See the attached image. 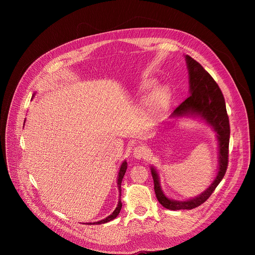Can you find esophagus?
Here are the masks:
<instances>
[{"label": "esophagus", "instance_id": "1", "mask_svg": "<svg viewBox=\"0 0 255 255\" xmlns=\"http://www.w3.org/2000/svg\"><path fill=\"white\" fill-rule=\"evenodd\" d=\"M133 156H134L136 159H141L143 158L146 153H148V150H146L145 146L143 145H136L134 149H133Z\"/></svg>", "mask_w": 255, "mask_h": 255}]
</instances>
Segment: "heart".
<instances>
[{"label":"heart","instance_id":"heart-1","mask_svg":"<svg viewBox=\"0 0 255 255\" xmlns=\"http://www.w3.org/2000/svg\"><path fill=\"white\" fill-rule=\"evenodd\" d=\"M156 85V80L153 78L143 79L139 90L142 93L149 92ZM169 99V92L166 87L159 86L155 88L145 101V112L149 116H156L163 110Z\"/></svg>","mask_w":255,"mask_h":255}]
</instances>
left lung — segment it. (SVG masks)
<instances>
[{"instance_id":"obj_1","label":"left lung","mask_w":255,"mask_h":255,"mask_svg":"<svg viewBox=\"0 0 255 255\" xmlns=\"http://www.w3.org/2000/svg\"><path fill=\"white\" fill-rule=\"evenodd\" d=\"M187 68L189 73L190 96L183 101L173 111L170 118L199 117L217 133L218 139V172L215 180L206 191L198 196L184 200H173L168 198L162 191L159 175L154 166H151L154 180V190L158 202L168 210H191L202 204L211 196L223 179L227 164H229L230 144V120L226 113L223 94L213 77L204 69V67L189 56H185Z\"/></svg>"}]
</instances>
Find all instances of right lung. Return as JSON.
<instances>
[{"instance_id":"1","label":"right lung","mask_w":255,"mask_h":255,"mask_svg":"<svg viewBox=\"0 0 255 255\" xmlns=\"http://www.w3.org/2000/svg\"><path fill=\"white\" fill-rule=\"evenodd\" d=\"M126 169H127V162L124 161V162L122 163V165H121V167H120L119 176H118V181H117V183H118V188H119L120 193H121V184H122V180H123V178H124V176H125ZM120 196H121V194H120ZM121 209H122V203H121V199H119V203H118V206H117L116 210L111 214V215H110L109 217H106V218H104L103 220H100V221H97V222H93V223L90 222V223H87V224H102V223L110 222V221L114 220V219L119 215V213H120Z\"/></svg>"}]
</instances>
